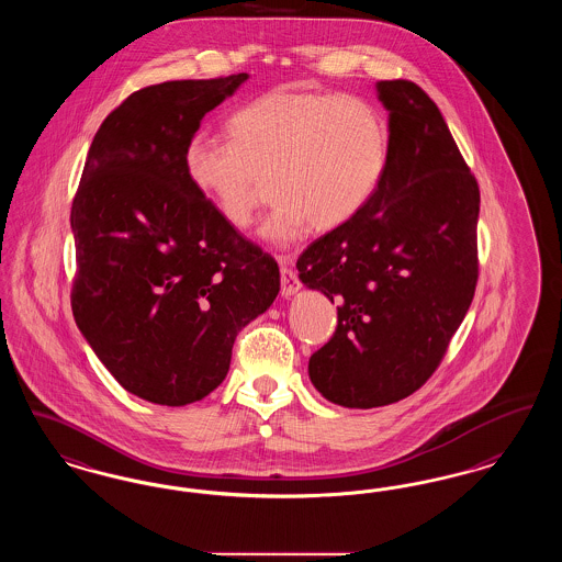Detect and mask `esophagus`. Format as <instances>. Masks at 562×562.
Instances as JSON below:
<instances>
[{
    "label": "esophagus",
    "mask_w": 562,
    "mask_h": 562,
    "mask_svg": "<svg viewBox=\"0 0 562 562\" xmlns=\"http://www.w3.org/2000/svg\"><path fill=\"white\" fill-rule=\"evenodd\" d=\"M280 263V282H282V296H292L294 292L301 289V282L296 278V273L291 270V257L282 255L278 257Z\"/></svg>",
    "instance_id": "1"
}]
</instances>
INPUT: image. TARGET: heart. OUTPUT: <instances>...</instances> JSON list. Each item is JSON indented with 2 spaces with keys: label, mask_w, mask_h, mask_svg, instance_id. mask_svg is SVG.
Masks as SVG:
<instances>
[{
  "label": "heart",
  "mask_w": 562,
  "mask_h": 562,
  "mask_svg": "<svg viewBox=\"0 0 562 562\" xmlns=\"http://www.w3.org/2000/svg\"><path fill=\"white\" fill-rule=\"evenodd\" d=\"M229 142L194 134L183 150L190 183L225 224L247 229L270 180L276 206L261 229L289 245L310 227L349 224L374 196L389 162V127L358 95L271 90L227 123Z\"/></svg>",
  "instance_id": "b5f03b06"
}]
</instances>
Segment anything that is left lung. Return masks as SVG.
<instances>
[{
  "mask_svg": "<svg viewBox=\"0 0 562 562\" xmlns=\"http://www.w3.org/2000/svg\"><path fill=\"white\" fill-rule=\"evenodd\" d=\"M389 162L360 213L299 257L301 282L337 303L310 379L333 404L381 407L418 391L448 351L479 278V186L416 83H376Z\"/></svg>",
  "mask_w": 562,
  "mask_h": 562,
  "instance_id": "left-lung-1",
  "label": "left lung"
}]
</instances>
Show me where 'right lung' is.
<instances>
[{"instance_id": "right-lung-1", "label": "right lung", "mask_w": 562, "mask_h": 562, "mask_svg": "<svg viewBox=\"0 0 562 562\" xmlns=\"http://www.w3.org/2000/svg\"><path fill=\"white\" fill-rule=\"evenodd\" d=\"M247 79L134 91L93 135L72 201L75 322L116 382L153 404L217 389L236 335L280 291L278 263L225 224L183 169L202 116Z\"/></svg>"}]
</instances>
